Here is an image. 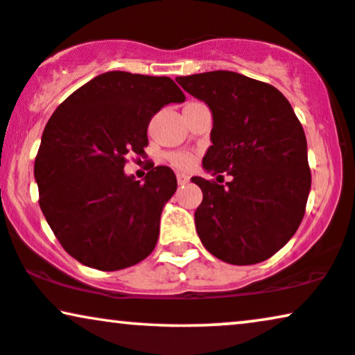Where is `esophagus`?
<instances>
[{
    "label": "esophagus",
    "instance_id": "obj_1",
    "mask_svg": "<svg viewBox=\"0 0 355 355\" xmlns=\"http://www.w3.org/2000/svg\"><path fill=\"white\" fill-rule=\"evenodd\" d=\"M188 180H190V177L185 173H177V183L178 185H187Z\"/></svg>",
    "mask_w": 355,
    "mask_h": 355
}]
</instances>
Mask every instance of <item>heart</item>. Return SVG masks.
<instances>
[{
    "label": "heart",
    "instance_id": "obj_1",
    "mask_svg": "<svg viewBox=\"0 0 355 355\" xmlns=\"http://www.w3.org/2000/svg\"><path fill=\"white\" fill-rule=\"evenodd\" d=\"M168 160L170 164L175 165L177 168H188L191 167L193 162V157L190 154H187V152H172V154H168Z\"/></svg>",
    "mask_w": 355,
    "mask_h": 355
}]
</instances>
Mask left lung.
Instances as JSON below:
<instances>
[{
    "mask_svg": "<svg viewBox=\"0 0 355 355\" xmlns=\"http://www.w3.org/2000/svg\"><path fill=\"white\" fill-rule=\"evenodd\" d=\"M177 82L213 113L205 170L232 177L226 185L191 178L203 191L196 232L219 260L263 262L291 239L304 216L311 170L302 123L275 87L236 71H206Z\"/></svg>",
    "mask_w": 355,
    "mask_h": 355,
    "instance_id": "1",
    "label": "left lung"
}]
</instances>
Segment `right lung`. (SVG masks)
Masks as SVG:
<instances>
[{"label":"right lung","instance_id":"add662e5","mask_svg":"<svg viewBox=\"0 0 355 355\" xmlns=\"http://www.w3.org/2000/svg\"><path fill=\"white\" fill-rule=\"evenodd\" d=\"M185 101L168 77L106 71L53 111L34 162L39 206L67 252L113 272L154 250L164 205L177 190L173 170L124 173L125 155H144L147 128L165 105Z\"/></svg>","mask_w":355,"mask_h":355}]
</instances>
